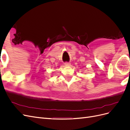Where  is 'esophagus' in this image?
<instances>
[{"label": "esophagus", "instance_id": "34e87169", "mask_svg": "<svg viewBox=\"0 0 130 130\" xmlns=\"http://www.w3.org/2000/svg\"><path fill=\"white\" fill-rule=\"evenodd\" d=\"M64 65L66 67H69L70 66V63H69V62H66L64 63Z\"/></svg>", "mask_w": 130, "mask_h": 130}]
</instances>
